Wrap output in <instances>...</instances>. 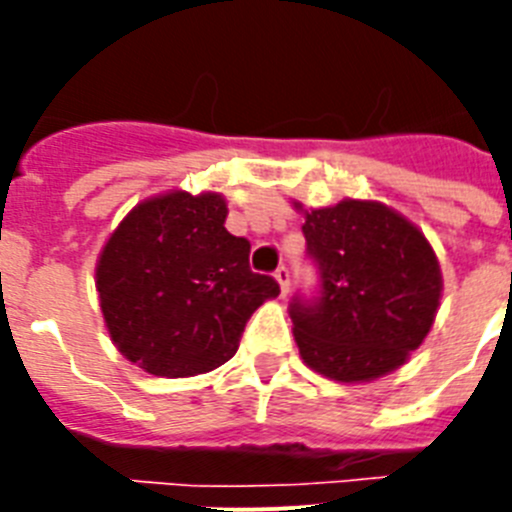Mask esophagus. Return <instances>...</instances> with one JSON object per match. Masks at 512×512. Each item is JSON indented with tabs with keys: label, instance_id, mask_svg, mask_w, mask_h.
Returning <instances> with one entry per match:
<instances>
[{
	"label": "esophagus",
	"instance_id": "esophagus-1",
	"mask_svg": "<svg viewBox=\"0 0 512 512\" xmlns=\"http://www.w3.org/2000/svg\"><path fill=\"white\" fill-rule=\"evenodd\" d=\"M274 277H277L279 287H282V295H287L289 292V266H277V271H274Z\"/></svg>",
	"mask_w": 512,
	"mask_h": 512
}]
</instances>
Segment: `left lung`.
<instances>
[{
    "label": "left lung",
    "mask_w": 512,
    "mask_h": 512,
    "mask_svg": "<svg viewBox=\"0 0 512 512\" xmlns=\"http://www.w3.org/2000/svg\"><path fill=\"white\" fill-rule=\"evenodd\" d=\"M302 233L318 269L315 292L289 302L305 364L338 382H369L405 364L441 297L425 235L384 205L356 200L305 212Z\"/></svg>",
    "instance_id": "1"
}]
</instances>
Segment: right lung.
Wrapping results in <instances>:
<instances>
[{
  "label": "right lung",
  "instance_id": "add662e5",
  "mask_svg": "<svg viewBox=\"0 0 512 512\" xmlns=\"http://www.w3.org/2000/svg\"><path fill=\"white\" fill-rule=\"evenodd\" d=\"M220 194L171 192L135 207L104 246L97 292L120 354L156 377H194L233 359L253 310L279 295L225 230Z\"/></svg>",
  "mask_w": 512,
  "mask_h": 512
}]
</instances>
